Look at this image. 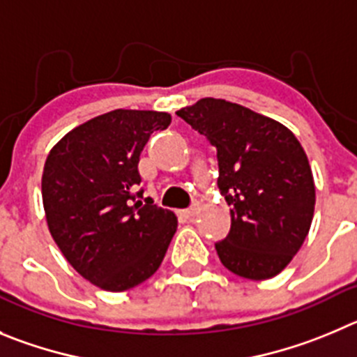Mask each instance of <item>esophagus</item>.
<instances>
[{
	"instance_id": "obj_1",
	"label": "esophagus",
	"mask_w": 357,
	"mask_h": 357,
	"mask_svg": "<svg viewBox=\"0 0 357 357\" xmlns=\"http://www.w3.org/2000/svg\"><path fill=\"white\" fill-rule=\"evenodd\" d=\"M179 213H181L183 216H186V218H190V216H194L195 213H197V208H195V206H194V208H186V209H181V211H179Z\"/></svg>"
}]
</instances>
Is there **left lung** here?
<instances>
[{"label":"left lung","instance_id":"1","mask_svg":"<svg viewBox=\"0 0 357 357\" xmlns=\"http://www.w3.org/2000/svg\"><path fill=\"white\" fill-rule=\"evenodd\" d=\"M176 114L216 148L218 188L231 231L215 243L229 271L248 280L278 275L308 236L315 185L308 158L282 123L220 98H202Z\"/></svg>","mask_w":357,"mask_h":357}]
</instances>
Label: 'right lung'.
Returning <instances> with one entry per match:
<instances>
[{
    "mask_svg": "<svg viewBox=\"0 0 357 357\" xmlns=\"http://www.w3.org/2000/svg\"><path fill=\"white\" fill-rule=\"evenodd\" d=\"M171 114L116 109L68 132L49 153L42 199L52 239L72 268L103 291L142 284L162 264L178 218L142 197L139 156Z\"/></svg>",
    "mask_w": 357,
    "mask_h": 357,
    "instance_id": "add662e5",
    "label": "right lung"
}]
</instances>
